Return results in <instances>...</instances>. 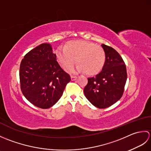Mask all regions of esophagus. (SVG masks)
I'll return each instance as SVG.
<instances>
[{
  "label": "esophagus",
  "instance_id": "34e87169",
  "mask_svg": "<svg viewBox=\"0 0 151 151\" xmlns=\"http://www.w3.org/2000/svg\"><path fill=\"white\" fill-rule=\"evenodd\" d=\"M70 78H71V81H75V80H76V78H77V76L71 75V76H70Z\"/></svg>",
  "mask_w": 151,
  "mask_h": 151
}]
</instances>
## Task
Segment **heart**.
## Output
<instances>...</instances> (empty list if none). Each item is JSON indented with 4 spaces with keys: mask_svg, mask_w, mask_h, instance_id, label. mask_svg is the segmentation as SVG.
<instances>
[{
    "mask_svg": "<svg viewBox=\"0 0 151 151\" xmlns=\"http://www.w3.org/2000/svg\"><path fill=\"white\" fill-rule=\"evenodd\" d=\"M59 63L66 70L71 69L76 63V70L93 75L98 73L103 67L106 54L101 46L87 41H68L64 48H59L56 52Z\"/></svg>",
    "mask_w": 151,
    "mask_h": 151,
    "instance_id": "heart-1",
    "label": "heart"
}]
</instances>
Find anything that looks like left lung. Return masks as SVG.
<instances>
[{"instance_id":"1","label":"left lung","mask_w":151,"mask_h":151,"mask_svg":"<svg viewBox=\"0 0 151 151\" xmlns=\"http://www.w3.org/2000/svg\"><path fill=\"white\" fill-rule=\"evenodd\" d=\"M106 61L101 71L88 78L84 93L91 103L99 108L110 107L121 98L127 79L126 65L120 54L111 47L102 45Z\"/></svg>"}]
</instances>
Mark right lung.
<instances>
[{
    "label": "right lung",
    "mask_w": 151,
    "mask_h": 151,
    "mask_svg": "<svg viewBox=\"0 0 151 151\" xmlns=\"http://www.w3.org/2000/svg\"><path fill=\"white\" fill-rule=\"evenodd\" d=\"M21 89L36 106L47 109L58 101L70 75L64 71L49 43H43L25 54L19 69Z\"/></svg>",
    "instance_id": "add662e5"
}]
</instances>
